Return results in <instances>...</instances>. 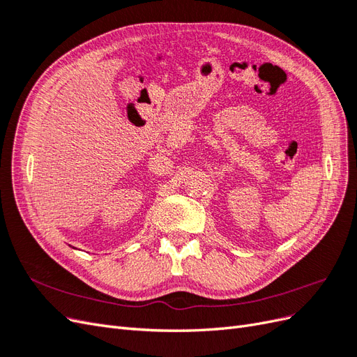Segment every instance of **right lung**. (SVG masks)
I'll return each instance as SVG.
<instances>
[{"label":"right lung","mask_w":357,"mask_h":357,"mask_svg":"<svg viewBox=\"0 0 357 357\" xmlns=\"http://www.w3.org/2000/svg\"><path fill=\"white\" fill-rule=\"evenodd\" d=\"M73 248H74V247H73Z\"/></svg>","instance_id":"obj_1"}]
</instances>
